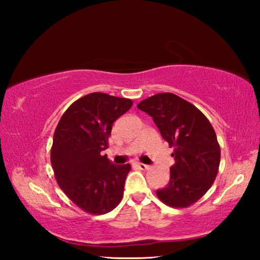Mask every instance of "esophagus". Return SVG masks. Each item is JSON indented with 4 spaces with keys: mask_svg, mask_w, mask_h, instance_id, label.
<instances>
[{
    "mask_svg": "<svg viewBox=\"0 0 260 260\" xmlns=\"http://www.w3.org/2000/svg\"><path fill=\"white\" fill-rule=\"evenodd\" d=\"M135 165H136V166H138L140 170H149V167H150V166H149V165H146V164H142V162H136V164H135Z\"/></svg>",
    "mask_w": 260,
    "mask_h": 260,
    "instance_id": "1",
    "label": "esophagus"
}]
</instances>
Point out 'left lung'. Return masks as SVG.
I'll return each instance as SVG.
<instances>
[{
    "instance_id": "8db88e82",
    "label": "left lung",
    "mask_w": 260,
    "mask_h": 260,
    "mask_svg": "<svg viewBox=\"0 0 260 260\" xmlns=\"http://www.w3.org/2000/svg\"><path fill=\"white\" fill-rule=\"evenodd\" d=\"M148 113L171 148L175 162L170 181L157 196L173 208H187L209 190L218 174L220 147L212 125L195 105L172 93H159L138 104Z\"/></svg>"
}]
</instances>
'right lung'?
<instances>
[{
  "label": "right lung",
  "instance_id": "right-lung-1",
  "mask_svg": "<svg viewBox=\"0 0 260 260\" xmlns=\"http://www.w3.org/2000/svg\"><path fill=\"white\" fill-rule=\"evenodd\" d=\"M132 105L128 99L90 93L70 105L56 127L50 160L57 183L88 213H108L120 203L131 165H114L101 152L113 122Z\"/></svg>",
  "mask_w": 260,
  "mask_h": 260
}]
</instances>
